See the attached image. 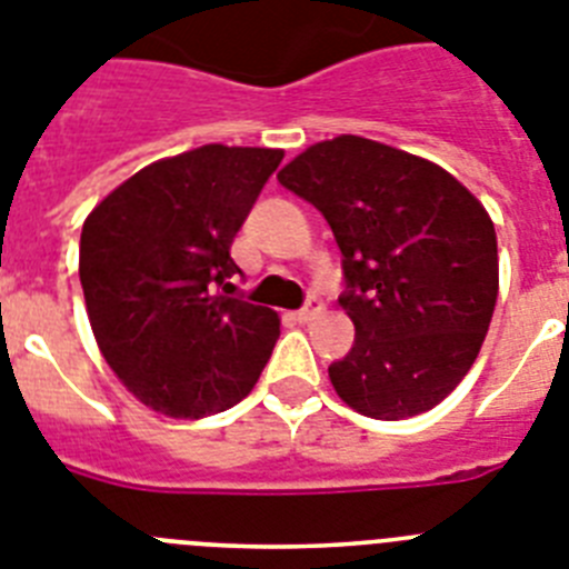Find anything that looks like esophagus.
<instances>
[{
    "mask_svg": "<svg viewBox=\"0 0 569 569\" xmlns=\"http://www.w3.org/2000/svg\"><path fill=\"white\" fill-rule=\"evenodd\" d=\"M321 309H323V303H321V298H307V303H303V307L298 309V321L300 323H309V321H315V318H318V315H321Z\"/></svg>",
    "mask_w": 569,
    "mask_h": 569,
    "instance_id": "34e87169",
    "label": "esophagus"
}]
</instances>
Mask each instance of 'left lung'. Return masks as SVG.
<instances>
[{
	"label": "left lung",
	"instance_id": "obj_1",
	"mask_svg": "<svg viewBox=\"0 0 569 569\" xmlns=\"http://www.w3.org/2000/svg\"><path fill=\"white\" fill-rule=\"evenodd\" d=\"M277 181L323 213L341 248L338 303L356 323L329 365L352 410L405 419L462 381L498 300V237L489 213L442 167L370 138L309 147Z\"/></svg>",
	"mask_w": 569,
	"mask_h": 569
}]
</instances>
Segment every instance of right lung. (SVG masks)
<instances>
[{
	"label": "right lung",
	"instance_id": "1",
	"mask_svg": "<svg viewBox=\"0 0 569 569\" xmlns=\"http://www.w3.org/2000/svg\"><path fill=\"white\" fill-rule=\"evenodd\" d=\"M280 161L266 147H199L138 170L83 222L80 286L100 352L164 417L233 408L271 358L280 321L231 295V242Z\"/></svg>",
	"mask_w": 569,
	"mask_h": 569
}]
</instances>
